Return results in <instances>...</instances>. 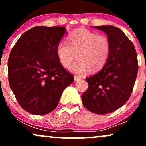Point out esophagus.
I'll return each instance as SVG.
<instances>
[{
  "instance_id": "34e87169",
  "label": "esophagus",
  "mask_w": 146,
  "mask_h": 146,
  "mask_svg": "<svg viewBox=\"0 0 146 146\" xmlns=\"http://www.w3.org/2000/svg\"><path fill=\"white\" fill-rule=\"evenodd\" d=\"M80 79V77L79 76H77V75H75L74 76V80L75 81H78V80H79Z\"/></svg>"
}]
</instances>
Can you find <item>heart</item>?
I'll use <instances>...</instances> for the list:
<instances>
[{"label": "heart", "instance_id": "b5f03b06", "mask_svg": "<svg viewBox=\"0 0 146 146\" xmlns=\"http://www.w3.org/2000/svg\"><path fill=\"white\" fill-rule=\"evenodd\" d=\"M111 44L104 35L80 28L68 36V43L61 41L58 44L56 53L64 67L71 66V71L77 74H84L90 71H98L105 65L109 58Z\"/></svg>", "mask_w": 146, "mask_h": 146}]
</instances>
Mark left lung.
Returning <instances> with one entry per match:
<instances>
[{"label":"left lung","instance_id":"left-lung-1","mask_svg":"<svg viewBox=\"0 0 146 146\" xmlns=\"http://www.w3.org/2000/svg\"><path fill=\"white\" fill-rule=\"evenodd\" d=\"M94 27L106 33L111 51L103 68L86 78L88 88L82 100L87 110L104 115L115 111L130 98L138 72V61L133 43L121 29L113 25Z\"/></svg>","mask_w":146,"mask_h":146}]
</instances>
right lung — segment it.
<instances>
[{
    "mask_svg": "<svg viewBox=\"0 0 146 146\" xmlns=\"http://www.w3.org/2000/svg\"><path fill=\"white\" fill-rule=\"evenodd\" d=\"M65 31L63 27H34L22 35L10 52V88L20 106L30 114L53 111L63 90L74 80L56 53Z\"/></svg>",
    "mask_w": 146,
    "mask_h": 146,
    "instance_id": "obj_1",
    "label": "right lung"
}]
</instances>
